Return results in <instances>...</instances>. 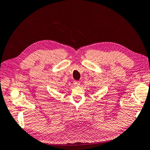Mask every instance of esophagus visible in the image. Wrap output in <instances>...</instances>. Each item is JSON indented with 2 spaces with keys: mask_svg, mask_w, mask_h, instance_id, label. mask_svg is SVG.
<instances>
[{
  "mask_svg": "<svg viewBox=\"0 0 150 150\" xmlns=\"http://www.w3.org/2000/svg\"><path fill=\"white\" fill-rule=\"evenodd\" d=\"M74 84L75 86H80V82L79 81H74Z\"/></svg>",
  "mask_w": 150,
  "mask_h": 150,
  "instance_id": "obj_1",
  "label": "esophagus"
}]
</instances>
